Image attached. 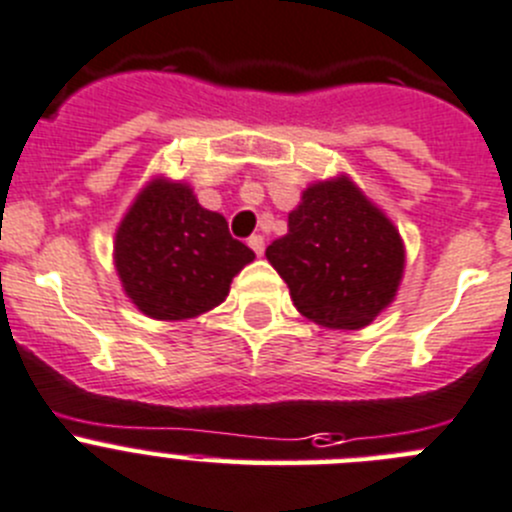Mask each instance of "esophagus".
<instances>
[{"label": "esophagus", "mask_w": 512, "mask_h": 512, "mask_svg": "<svg viewBox=\"0 0 512 512\" xmlns=\"http://www.w3.org/2000/svg\"><path fill=\"white\" fill-rule=\"evenodd\" d=\"M247 245H250L252 250H255V255H262V252H265V240H262V234H252Z\"/></svg>", "instance_id": "esophagus-1"}]
</instances>
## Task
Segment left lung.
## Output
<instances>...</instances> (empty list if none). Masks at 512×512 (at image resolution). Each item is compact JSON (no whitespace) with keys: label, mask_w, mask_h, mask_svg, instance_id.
<instances>
[{"label":"left lung","mask_w":512,"mask_h":512,"mask_svg":"<svg viewBox=\"0 0 512 512\" xmlns=\"http://www.w3.org/2000/svg\"><path fill=\"white\" fill-rule=\"evenodd\" d=\"M298 313L356 331L394 300L404 275L399 229L348 176L318 181L288 214V234L265 250Z\"/></svg>","instance_id":"obj_1"}]
</instances>
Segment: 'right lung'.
I'll return each instance as SVG.
<instances>
[{
	"label": "right lung",
	"instance_id": "obj_1",
	"mask_svg": "<svg viewBox=\"0 0 512 512\" xmlns=\"http://www.w3.org/2000/svg\"><path fill=\"white\" fill-rule=\"evenodd\" d=\"M118 278L141 313L186 321L217 308L255 252L181 181H148L116 229Z\"/></svg>",
	"mask_w": 512,
	"mask_h": 512
}]
</instances>
